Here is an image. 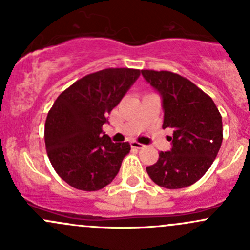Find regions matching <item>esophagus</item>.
<instances>
[{
	"instance_id": "34e87169",
	"label": "esophagus",
	"mask_w": 250,
	"mask_h": 250,
	"mask_svg": "<svg viewBox=\"0 0 250 250\" xmlns=\"http://www.w3.org/2000/svg\"><path fill=\"white\" fill-rule=\"evenodd\" d=\"M130 146H132L133 148H143L144 147L143 144L138 143V141H130Z\"/></svg>"
}]
</instances>
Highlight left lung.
<instances>
[{
    "label": "left lung",
    "instance_id": "1",
    "mask_svg": "<svg viewBox=\"0 0 250 250\" xmlns=\"http://www.w3.org/2000/svg\"><path fill=\"white\" fill-rule=\"evenodd\" d=\"M141 75L162 97V128H172L170 151L146 167L153 183L183 188L200 180L215 160L223 143V121L213 99L188 78L170 71L141 70Z\"/></svg>",
    "mask_w": 250,
    "mask_h": 250
}]
</instances>
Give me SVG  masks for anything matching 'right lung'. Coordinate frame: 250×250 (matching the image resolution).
<instances>
[{"label":"right lung","mask_w":250,"mask_h":250,"mask_svg":"<svg viewBox=\"0 0 250 250\" xmlns=\"http://www.w3.org/2000/svg\"><path fill=\"white\" fill-rule=\"evenodd\" d=\"M139 76L140 70L105 69L76 81L57 98L44 141L53 168L70 186L98 191L120 172L129 143H112L102 128Z\"/></svg>","instance_id":"1"}]
</instances>
